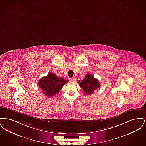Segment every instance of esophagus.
<instances>
[{"label": "esophagus", "mask_w": 146, "mask_h": 146, "mask_svg": "<svg viewBox=\"0 0 146 146\" xmlns=\"http://www.w3.org/2000/svg\"><path fill=\"white\" fill-rule=\"evenodd\" d=\"M70 81H71V82H74V81L76 80V78H70Z\"/></svg>", "instance_id": "obj_1"}]
</instances>
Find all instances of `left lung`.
Listing matches in <instances>:
<instances>
[{
  "instance_id": "obj_1",
  "label": "left lung",
  "mask_w": 146,
  "mask_h": 146,
  "mask_svg": "<svg viewBox=\"0 0 146 146\" xmlns=\"http://www.w3.org/2000/svg\"><path fill=\"white\" fill-rule=\"evenodd\" d=\"M79 85L83 88L84 92L86 95H91L94 92V91L100 88V84L97 79L95 78L90 74H88L82 80L78 81Z\"/></svg>"
}]
</instances>
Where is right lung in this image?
<instances>
[{
	"instance_id": "add662e5",
	"label": "right lung",
	"mask_w": 146,
	"mask_h": 146,
	"mask_svg": "<svg viewBox=\"0 0 146 146\" xmlns=\"http://www.w3.org/2000/svg\"><path fill=\"white\" fill-rule=\"evenodd\" d=\"M68 82L62 77L58 78L55 74L50 73L48 76L42 78L38 82V85L42 92L48 97H52L61 90L63 85Z\"/></svg>"
}]
</instances>
